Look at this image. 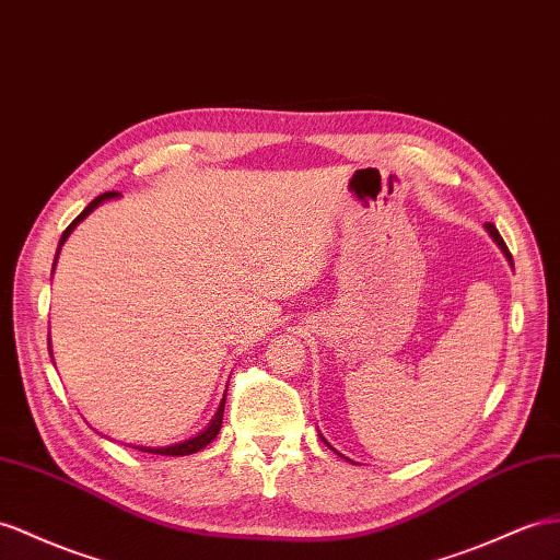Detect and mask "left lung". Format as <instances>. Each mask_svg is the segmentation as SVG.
I'll list each match as a JSON object with an SVG mask.
<instances>
[{
  "mask_svg": "<svg viewBox=\"0 0 560 560\" xmlns=\"http://www.w3.org/2000/svg\"><path fill=\"white\" fill-rule=\"evenodd\" d=\"M485 226H487V232H490V236H492V238H494V241L499 243V248H501V250H504V255L509 257V262H511V253H509V248H506V243H504V238H501V236H499V232H497V226H494L492 222H487ZM326 444H328V442H326Z\"/></svg>",
  "mask_w": 560,
  "mask_h": 560,
  "instance_id": "left-lung-1",
  "label": "left lung"
}]
</instances>
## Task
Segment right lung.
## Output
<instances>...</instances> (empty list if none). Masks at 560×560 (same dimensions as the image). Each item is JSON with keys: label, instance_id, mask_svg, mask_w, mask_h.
I'll list each match as a JSON object with an SVG mask.
<instances>
[{"label": "right lung", "instance_id": "1", "mask_svg": "<svg viewBox=\"0 0 560 560\" xmlns=\"http://www.w3.org/2000/svg\"><path fill=\"white\" fill-rule=\"evenodd\" d=\"M118 196V191H106V194H102V196H96L92 203L84 208L78 218L68 224V229L63 232V236H61V246H63V241L70 236V232H73V229L88 218V214L98 206V203H104V200H108V198H116ZM222 413H224V402L220 405V409H218V413H214V419H212V423L203 430V433L200 435H196V438H191V440H186V442H179V444H172V447H158V450H151V447H135V450H141V452H149V454H161V456H186V454H194V452H200L203 447H208V444L218 438V433H220V428H222Z\"/></svg>", "mask_w": 560, "mask_h": 560}]
</instances>
